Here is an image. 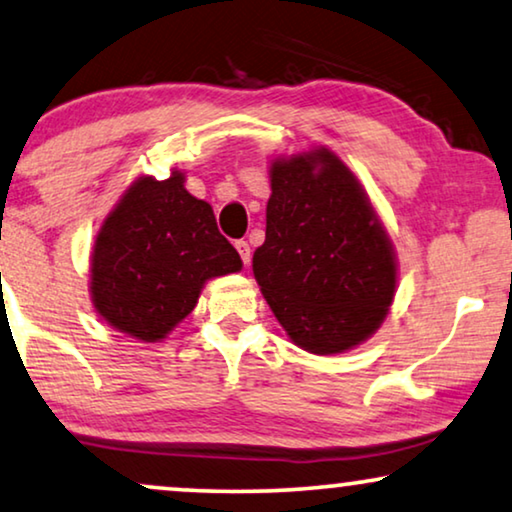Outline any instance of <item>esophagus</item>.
Here are the masks:
<instances>
[{"instance_id": "esophagus-1", "label": "esophagus", "mask_w": 512, "mask_h": 512, "mask_svg": "<svg viewBox=\"0 0 512 512\" xmlns=\"http://www.w3.org/2000/svg\"><path fill=\"white\" fill-rule=\"evenodd\" d=\"M235 249H238L242 263L249 265V261H251V249H249V244L244 242V240H238V242H235Z\"/></svg>"}]
</instances>
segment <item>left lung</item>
Here are the masks:
<instances>
[{
	"instance_id": "1",
	"label": "left lung",
	"mask_w": 512,
	"mask_h": 512,
	"mask_svg": "<svg viewBox=\"0 0 512 512\" xmlns=\"http://www.w3.org/2000/svg\"><path fill=\"white\" fill-rule=\"evenodd\" d=\"M265 242L254 277L295 346L351 351L388 316L397 258L367 191L328 147L270 164Z\"/></svg>"
}]
</instances>
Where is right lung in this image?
Masks as SVG:
<instances>
[{
	"instance_id": "right-lung-1",
	"label": "right lung",
	"mask_w": 512,
	"mask_h": 512,
	"mask_svg": "<svg viewBox=\"0 0 512 512\" xmlns=\"http://www.w3.org/2000/svg\"><path fill=\"white\" fill-rule=\"evenodd\" d=\"M240 270L212 205L184 189L182 170L168 180L140 175L94 238L92 305L124 335L161 342L194 311L207 281Z\"/></svg>"
}]
</instances>
